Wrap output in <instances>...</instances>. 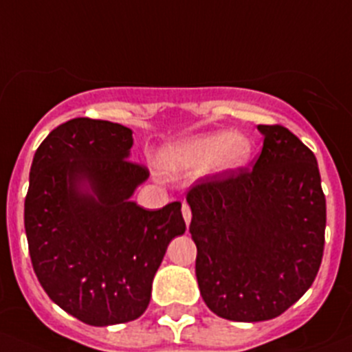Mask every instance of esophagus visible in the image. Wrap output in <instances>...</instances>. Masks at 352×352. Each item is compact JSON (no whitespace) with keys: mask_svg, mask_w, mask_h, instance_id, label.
Returning a JSON list of instances; mask_svg holds the SVG:
<instances>
[{"mask_svg":"<svg viewBox=\"0 0 352 352\" xmlns=\"http://www.w3.org/2000/svg\"><path fill=\"white\" fill-rule=\"evenodd\" d=\"M182 215H184L185 223H187V226H190L192 212H190V207H188V204H184V206H182Z\"/></svg>","mask_w":352,"mask_h":352,"instance_id":"1","label":"esophagus"}]
</instances>
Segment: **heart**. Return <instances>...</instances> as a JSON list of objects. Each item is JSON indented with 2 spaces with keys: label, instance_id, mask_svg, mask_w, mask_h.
I'll return each mask as SVG.
<instances>
[{
  "label": "heart",
  "instance_id": "1",
  "mask_svg": "<svg viewBox=\"0 0 352 352\" xmlns=\"http://www.w3.org/2000/svg\"><path fill=\"white\" fill-rule=\"evenodd\" d=\"M252 152L254 145L245 135L212 132L164 146L158 152V160L173 172L207 168L208 172L223 175L245 167Z\"/></svg>",
  "mask_w": 352,
  "mask_h": 352
}]
</instances>
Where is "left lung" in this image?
I'll use <instances>...</instances> for the list:
<instances>
[{"label":"left lung","mask_w":352,"mask_h":352,"mask_svg":"<svg viewBox=\"0 0 352 352\" xmlns=\"http://www.w3.org/2000/svg\"><path fill=\"white\" fill-rule=\"evenodd\" d=\"M252 168L208 175L192 187L195 276L219 318H277L314 283L322 261L326 199L318 160L280 125H258Z\"/></svg>","instance_id":"8db88e82"}]
</instances>
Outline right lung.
Wrapping results in <instances>:
<instances>
[{"instance_id": "right-lung-1", "label": "right lung", "mask_w": 352, "mask_h": 352, "mask_svg": "<svg viewBox=\"0 0 352 352\" xmlns=\"http://www.w3.org/2000/svg\"><path fill=\"white\" fill-rule=\"evenodd\" d=\"M132 130L73 118L38 146L25 199L30 257L53 302L90 326L140 318L182 204L146 210L132 195L148 170L129 160Z\"/></svg>"}]
</instances>
